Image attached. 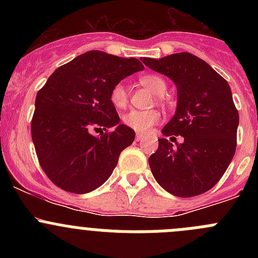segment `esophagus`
Wrapping results in <instances>:
<instances>
[{"mask_svg":"<svg viewBox=\"0 0 258 258\" xmlns=\"http://www.w3.org/2000/svg\"><path fill=\"white\" fill-rule=\"evenodd\" d=\"M145 139V136L144 135H141V134H136V141H139V142H141L142 140Z\"/></svg>","mask_w":258,"mask_h":258,"instance_id":"34e87169","label":"esophagus"}]
</instances>
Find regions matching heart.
I'll list each match as a JSON object with an SVG mask.
<instances>
[{"instance_id":"heart-1","label":"heart","mask_w":258,"mask_h":258,"mask_svg":"<svg viewBox=\"0 0 258 258\" xmlns=\"http://www.w3.org/2000/svg\"><path fill=\"white\" fill-rule=\"evenodd\" d=\"M141 85L145 87L150 88L155 95L163 96L167 90V83L162 77L157 76V75H145L140 79ZM110 101L116 108H123L126 107L128 103V91H127L126 86L123 83H117L112 87L110 93ZM161 113L157 110H150V111H139L132 110L130 112L124 113L122 117V121L127 127L132 128L134 131L139 132V134H146L150 131L153 126L160 122Z\"/></svg>"}]
</instances>
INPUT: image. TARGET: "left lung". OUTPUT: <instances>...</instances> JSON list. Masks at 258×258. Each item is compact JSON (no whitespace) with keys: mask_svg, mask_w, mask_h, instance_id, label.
Masks as SVG:
<instances>
[{"mask_svg":"<svg viewBox=\"0 0 258 258\" xmlns=\"http://www.w3.org/2000/svg\"><path fill=\"white\" fill-rule=\"evenodd\" d=\"M153 71L177 86V110L163 136H182L176 147L167 139L148 158L156 181L177 197H194L212 188L230 166L237 146L238 111L227 81L188 52L163 58H142Z\"/></svg>","mask_w":258,"mask_h":258,"instance_id":"8db88e82","label":"left lung"}]
</instances>
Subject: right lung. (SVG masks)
Returning a JSON list of instances; mask_svg holds the SVG:
<instances>
[{
	"label": "right lung",
	"instance_id": "add662e5",
	"mask_svg": "<svg viewBox=\"0 0 258 258\" xmlns=\"http://www.w3.org/2000/svg\"><path fill=\"white\" fill-rule=\"evenodd\" d=\"M144 69L137 58L88 51L58 67L38 91L31 135L40 166L57 187L87 194L107 181L135 140L134 130L118 124L111 90ZM101 126L105 133L92 135Z\"/></svg>",
	"mask_w": 258,
	"mask_h": 258
}]
</instances>
